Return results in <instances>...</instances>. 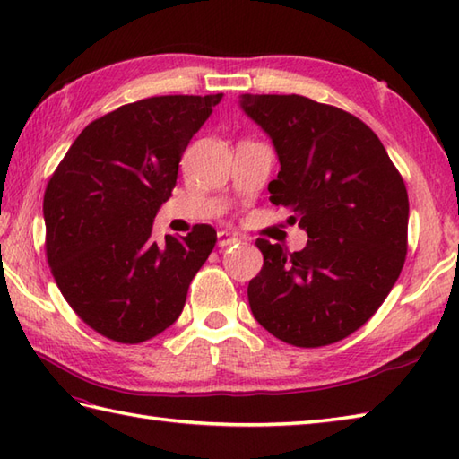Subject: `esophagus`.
Returning <instances> with one entry per match:
<instances>
[{"label": "esophagus", "instance_id": "esophagus-1", "mask_svg": "<svg viewBox=\"0 0 459 459\" xmlns=\"http://www.w3.org/2000/svg\"><path fill=\"white\" fill-rule=\"evenodd\" d=\"M235 242H238V238L235 237V235H230L229 230H219V235H217V245L219 247H230V245H235Z\"/></svg>", "mask_w": 459, "mask_h": 459}]
</instances>
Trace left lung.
<instances>
[{
  "mask_svg": "<svg viewBox=\"0 0 459 459\" xmlns=\"http://www.w3.org/2000/svg\"><path fill=\"white\" fill-rule=\"evenodd\" d=\"M280 161L270 201L307 245L288 252L258 238L264 256L248 284L252 316L296 347H321L373 317L406 258L408 193L385 145L365 122L299 94H242Z\"/></svg>",
  "mask_w": 459,
  "mask_h": 459,
  "instance_id": "obj_1",
  "label": "left lung"
}]
</instances>
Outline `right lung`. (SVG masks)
Masks as SVG:
<instances>
[{"instance_id": "add662e5", "label": "right lung", "mask_w": 459, "mask_h": 459, "mask_svg": "<svg viewBox=\"0 0 459 459\" xmlns=\"http://www.w3.org/2000/svg\"><path fill=\"white\" fill-rule=\"evenodd\" d=\"M222 94L152 96L91 122L68 148L43 199L55 281L86 325L142 343L181 316L193 276L217 242L211 224L155 240L181 155Z\"/></svg>"}]
</instances>
